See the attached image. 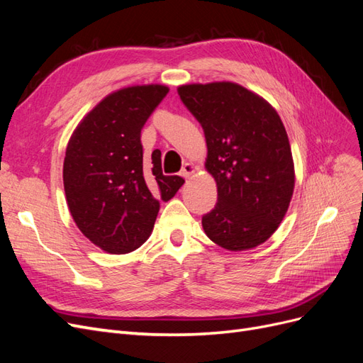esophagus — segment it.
<instances>
[{
	"mask_svg": "<svg viewBox=\"0 0 363 363\" xmlns=\"http://www.w3.org/2000/svg\"><path fill=\"white\" fill-rule=\"evenodd\" d=\"M194 172H195V167H194L192 163H189V162H188V163H184V164H183V168H182V175H183L184 179H189Z\"/></svg>",
	"mask_w": 363,
	"mask_h": 363,
	"instance_id": "esophagus-1",
	"label": "esophagus"
}]
</instances>
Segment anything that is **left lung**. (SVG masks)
Returning a JSON list of instances; mask_svg holds the SVG:
<instances>
[{
	"mask_svg": "<svg viewBox=\"0 0 363 363\" xmlns=\"http://www.w3.org/2000/svg\"><path fill=\"white\" fill-rule=\"evenodd\" d=\"M177 91L204 130V167L218 188L215 208L203 216L204 233L228 251L263 244L286 215L295 186L277 111L233 82L182 84Z\"/></svg>",
	"mask_w": 363,
	"mask_h": 363,
	"instance_id": "1",
	"label": "left lung"
}]
</instances>
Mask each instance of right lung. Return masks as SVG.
Instances as JSON below:
<instances>
[{"label": "right lung", "mask_w": 363, "mask_h": 363, "mask_svg": "<svg viewBox=\"0 0 363 363\" xmlns=\"http://www.w3.org/2000/svg\"><path fill=\"white\" fill-rule=\"evenodd\" d=\"M169 92L163 84L128 86L104 96L69 138L63 162L68 208L80 232L111 255L150 238L160 208L184 180L163 175L162 152L144 157L140 130Z\"/></svg>", "instance_id": "right-lung-1"}]
</instances>
